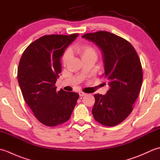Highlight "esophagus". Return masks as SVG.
I'll return each instance as SVG.
<instances>
[{"label": "esophagus", "mask_w": 160, "mask_h": 160, "mask_svg": "<svg viewBox=\"0 0 160 160\" xmlns=\"http://www.w3.org/2000/svg\"><path fill=\"white\" fill-rule=\"evenodd\" d=\"M85 95H86V93L82 92V91H80V92H79V96H80V97H82V96H85Z\"/></svg>", "instance_id": "esophagus-1"}]
</instances>
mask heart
<instances>
[{"label": "heart", "mask_w": 160, "mask_h": 160, "mask_svg": "<svg viewBox=\"0 0 160 160\" xmlns=\"http://www.w3.org/2000/svg\"><path fill=\"white\" fill-rule=\"evenodd\" d=\"M78 52L79 53L80 56L82 58V59H85L89 57H96L97 56V52L96 49L94 48L93 46L89 45H81L78 48ZM71 57V52L70 50H67L64 52L63 55L61 58V61L63 65H66V64L69 62V60Z\"/></svg>", "instance_id": "b5f03b06"}]
</instances>
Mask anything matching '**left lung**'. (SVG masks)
Returning a JSON list of instances; mask_svg holds the SVG:
<instances>
[{
	"instance_id": "obj_1",
	"label": "left lung",
	"mask_w": 160,
	"mask_h": 160,
	"mask_svg": "<svg viewBox=\"0 0 160 160\" xmlns=\"http://www.w3.org/2000/svg\"><path fill=\"white\" fill-rule=\"evenodd\" d=\"M102 51V77L110 89L105 95L95 94L92 109L94 119L105 127L123 122L133 109L143 80L142 67L136 51L127 40L108 32L84 34Z\"/></svg>"
}]
</instances>
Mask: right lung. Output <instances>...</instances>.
<instances>
[{
  "label": "right lung",
  "instance_id": "obj_1",
  "mask_svg": "<svg viewBox=\"0 0 160 160\" xmlns=\"http://www.w3.org/2000/svg\"><path fill=\"white\" fill-rule=\"evenodd\" d=\"M78 33L45 35L24 51L18 67V81L25 102L40 123L56 127L69 120L79 98L78 93L57 91L60 58Z\"/></svg>",
  "mask_w": 160,
  "mask_h": 160
}]
</instances>
